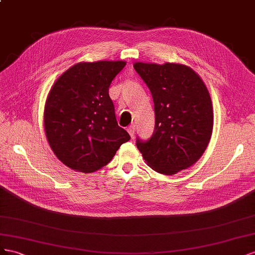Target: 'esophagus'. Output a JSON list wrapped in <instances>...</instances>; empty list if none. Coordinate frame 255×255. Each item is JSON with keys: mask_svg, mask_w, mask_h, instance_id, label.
<instances>
[{"mask_svg": "<svg viewBox=\"0 0 255 255\" xmlns=\"http://www.w3.org/2000/svg\"><path fill=\"white\" fill-rule=\"evenodd\" d=\"M127 131L129 132V134H130V135L133 136V135H134V131H135V126H134V125L129 126V127L127 128Z\"/></svg>", "mask_w": 255, "mask_h": 255, "instance_id": "34e87169", "label": "esophagus"}]
</instances>
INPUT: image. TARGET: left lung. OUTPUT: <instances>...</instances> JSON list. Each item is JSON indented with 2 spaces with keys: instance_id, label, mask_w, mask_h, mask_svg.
Masks as SVG:
<instances>
[{
  "instance_id": "8db88e82",
  "label": "left lung",
  "mask_w": 255,
  "mask_h": 255,
  "mask_svg": "<svg viewBox=\"0 0 255 255\" xmlns=\"http://www.w3.org/2000/svg\"><path fill=\"white\" fill-rule=\"evenodd\" d=\"M133 67L154 100L155 130L136 147L154 171L173 175L204 154L214 127L212 99L196 72L183 64L136 62Z\"/></svg>"
}]
</instances>
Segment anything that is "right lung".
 Wrapping results in <instances>:
<instances>
[{
	"instance_id": "obj_1",
	"label": "right lung",
	"mask_w": 255,
	"mask_h": 255,
	"mask_svg": "<svg viewBox=\"0 0 255 255\" xmlns=\"http://www.w3.org/2000/svg\"><path fill=\"white\" fill-rule=\"evenodd\" d=\"M124 61L82 62L62 74L51 87L43 112L47 140L70 169L92 173L111 161L130 140L118 125L109 87Z\"/></svg>"
}]
</instances>
